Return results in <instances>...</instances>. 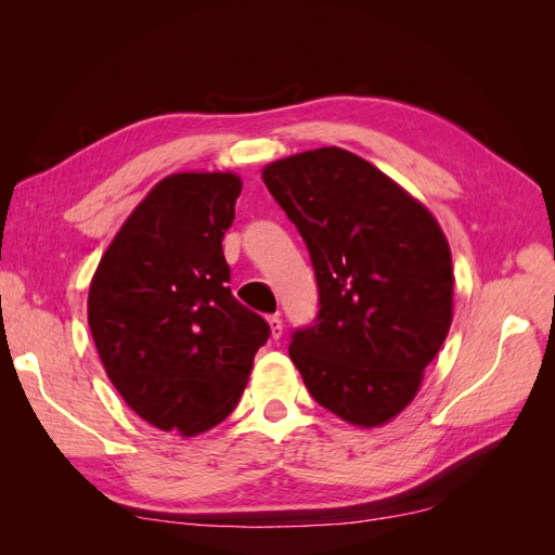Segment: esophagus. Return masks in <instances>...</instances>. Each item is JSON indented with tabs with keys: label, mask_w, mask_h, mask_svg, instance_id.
<instances>
[{
	"label": "esophagus",
	"mask_w": 555,
	"mask_h": 555,
	"mask_svg": "<svg viewBox=\"0 0 555 555\" xmlns=\"http://www.w3.org/2000/svg\"><path fill=\"white\" fill-rule=\"evenodd\" d=\"M268 326H271V335L275 340H280L282 338V319H280V314H271L268 317Z\"/></svg>",
	"instance_id": "1"
}]
</instances>
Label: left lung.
I'll return each mask as SVG.
<instances>
[{"mask_svg":"<svg viewBox=\"0 0 555 555\" xmlns=\"http://www.w3.org/2000/svg\"><path fill=\"white\" fill-rule=\"evenodd\" d=\"M304 236L319 289L289 357L310 396L373 428L405 410L451 326V251L435 217L371 162L308 150L263 169Z\"/></svg>","mask_w":555,"mask_h":555,"instance_id":"obj_1","label":"left lung"}]
</instances>
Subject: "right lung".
<instances>
[{"mask_svg": "<svg viewBox=\"0 0 555 555\" xmlns=\"http://www.w3.org/2000/svg\"><path fill=\"white\" fill-rule=\"evenodd\" d=\"M236 173L157 182L96 266L88 322L106 375L147 424L184 438L233 412L271 326L233 298L224 231Z\"/></svg>", "mask_w": 555, "mask_h": 555, "instance_id": "add662e5", "label": "right lung"}]
</instances>
